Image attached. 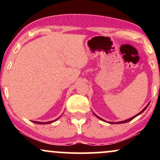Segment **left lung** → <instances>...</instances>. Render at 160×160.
<instances>
[{"label": "left lung", "mask_w": 160, "mask_h": 160, "mask_svg": "<svg viewBox=\"0 0 160 160\" xmlns=\"http://www.w3.org/2000/svg\"><path fill=\"white\" fill-rule=\"evenodd\" d=\"M148 105H149V104H148V105H147V106H146V107H145V108H144V109H143V110H142V111H141L140 112V113H138V114H137V115L134 116V117H131V118H129V119H128V120H124V121H120V122H115V123H117V124H120V123H125V122H129V121H131L132 120H133V119H134V118H135V117H137V116H138L139 114H141V113H143V112H144V111H145V110H146V108L148 107ZM94 114H95V113H94ZM95 116H96V117H98V119H100V120H103V121H104V122H106V121H105V120H103V119L100 118V117H98V116H97L96 114H95ZM109 123H112V124H113V123H114V122H109Z\"/></svg>", "instance_id": "1"}]
</instances>
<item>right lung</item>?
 Segmentation results:
<instances>
[{"label":"right lung","mask_w":160,"mask_h":160,"mask_svg":"<svg viewBox=\"0 0 160 160\" xmlns=\"http://www.w3.org/2000/svg\"><path fill=\"white\" fill-rule=\"evenodd\" d=\"M58 118H59V117H58ZM58 118H57L56 120H52V121H49V122H37V121H32V122H35V123H38V124H49V123H52V122H55V121H56L57 120H58Z\"/></svg>","instance_id":"obj_1"}]
</instances>
